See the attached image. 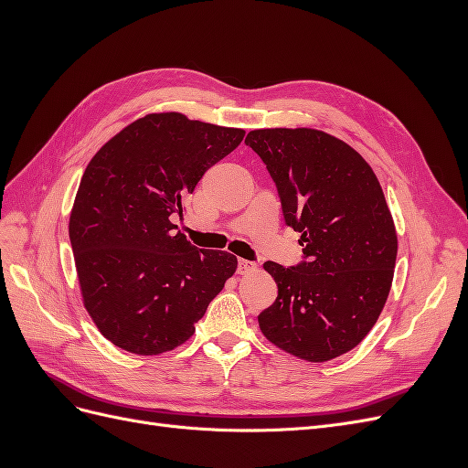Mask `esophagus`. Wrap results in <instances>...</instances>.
I'll list each match as a JSON object with an SVG mask.
<instances>
[{"label": "esophagus", "mask_w": 468, "mask_h": 468, "mask_svg": "<svg viewBox=\"0 0 468 468\" xmlns=\"http://www.w3.org/2000/svg\"><path fill=\"white\" fill-rule=\"evenodd\" d=\"M256 269V263L253 261H248V260H238V273L244 275V273H250Z\"/></svg>", "instance_id": "esophagus-1"}]
</instances>
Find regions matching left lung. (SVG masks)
Returning <instances> with one entry per match:
<instances>
[{
    "mask_svg": "<svg viewBox=\"0 0 468 468\" xmlns=\"http://www.w3.org/2000/svg\"><path fill=\"white\" fill-rule=\"evenodd\" d=\"M275 181L303 258L265 261L277 299L258 316L269 342L330 361L371 332L392 285L396 230L385 193L361 155L322 131L261 129L246 136Z\"/></svg>",
    "mask_w": 468,
    "mask_h": 468,
    "instance_id": "left-lung-1",
    "label": "left lung"
}]
</instances>
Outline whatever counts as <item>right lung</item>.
I'll return each mask as SVG.
<instances>
[{
  "label": "right lung",
  "mask_w": 468,
  "mask_h": 468,
  "mask_svg": "<svg viewBox=\"0 0 468 468\" xmlns=\"http://www.w3.org/2000/svg\"><path fill=\"white\" fill-rule=\"evenodd\" d=\"M244 131L158 112L134 121L88 164L69 217V244L90 316L121 349L158 356L195 332L236 271L229 251L176 232L183 199Z\"/></svg>",
  "instance_id": "add662e5"
}]
</instances>
